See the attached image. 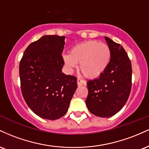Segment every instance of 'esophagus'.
<instances>
[{"mask_svg":"<svg viewBox=\"0 0 149 149\" xmlns=\"http://www.w3.org/2000/svg\"><path fill=\"white\" fill-rule=\"evenodd\" d=\"M77 84H78V86H82V85H86L87 83L84 81V80L78 78V80H77Z\"/></svg>","mask_w":149,"mask_h":149,"instance_id":"1","label":"esophagus"}]
</instances>
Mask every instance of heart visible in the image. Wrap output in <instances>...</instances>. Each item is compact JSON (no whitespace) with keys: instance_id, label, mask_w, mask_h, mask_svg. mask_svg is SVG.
Segmentation results:
<instances>
[{"instance_id":"1","label":"heart","mask_w":149,"mask_h":149,"mask_svg":"<svg viewBox=\"0 0 149 149\" xmlns=\"http://www.w3.org/2000/svg\"><path fill=\"white\" fill-rule=\"evenodd\" d=\"M111 57L110 47L107 44L97 40L77 44L70 49V54L63 55V61L69 71L79 67L87 78H97L104 73Z\"/></svg>"}]
</instances>
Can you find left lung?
I'll return each mask as SVG.
<instances>
[{"label": "left lung", "mask_w": 149, "mask_h": 149, "mask_svg": "<svg viewBox=\"0 0 149 149\" xmlns=\"http://www.w3.org/2000/svg\"><path fill=\"white\" fill-rule=\"evenodd\" d=\"M110 47L111 57L109 66L99 78L88 82L85 100L94 115L109 118L120 111L128 100L132 87V65L123 46L104 37Z\"/></svg>", "instance_id": "1"}]
</instances>
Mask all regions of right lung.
Wrapping results in <instances>:
<instances>
[{"instance_id": "1", "label": "right lung", "mask_w": 149, "mask_h": 149, "mask_svg": "<svg viewBox=\"0 0 149 149\" xmlns=\"http://www.w3.org/2000/svg\"><path fill=\"white\" fill-rule=\"evenodd\" d=\"M65 36L45 35L32 42L19 63L26 103L39 117L57 120L66 114L77 88V78L62 73Z\"/></svg>"}]
</instances>
